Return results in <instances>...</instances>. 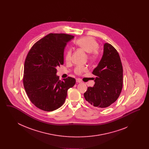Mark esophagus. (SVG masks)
<instances>
[{
    "mask_svg": "<svg viewBox=\"0 0 149 149\" xmlns=\"http://www.w3.org/2000/svg\"><path fill=\"white\" fill-rule=\"evenodd\" d=\"M76 81H77V83H81V82H82L80 80H79V79H76Z\"/></svg>",
    "mask_w": 149,
    "mask_h": 149,
    "instance_id": "34e87169",
    "label": "esophagus"
}]
</instances>
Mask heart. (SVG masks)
<instances>
[{
	"label": "heart",
	"instance_id": "heart-1",
	"mask_svg": "<svg viewBox=\"0 0 149 149\" xmlns=\"http://www.w3.org/2000/svg\"><path fill=\"white\" fill-rule=\"evenodd\" d=\"M76 45L81 49L89 54V58L90 60L93 61L95 60L99 56V51L98 50V43L92 37L88 36L80 38L77 41ZM71 50H69L66 52L65 58L67 62L71 61ZM86 70L87 68L85 66H78L75 69L74 72L77 75H81Z\"/></svg>",
	"mask_w": 149,
	"mask_h": 149
}]
</instances>
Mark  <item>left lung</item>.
I'll return each instance as SVG.
<instances>
[{
	"mask_svg": "<svg viewBox=\"0 0 149 149\" xmlns=\"http://www.w3.org/2000/svg\"><path fill=\"white\" fill-rule=\"evenodd\" d=\"M92 74L95 84L84 93L88 104L97 108H106L118 98L123 86V68L117 50L108 43L98 66Z\"/></svg>",
	"mask_w": 149,
	"mask_h": 149,
	"instance_id": "left-lung-1",
	"label": "left lung"
}]
</instances>
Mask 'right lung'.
I'll use <instances>...</instances> for the list:
<instances>
[{"label":"right lung","mask_w":149,"mask_h":149,"mask_svg":"<svg viewBox=\"0 0 149 149\" xmlns=\"http://www.w3.org/2000/svg\"><path fill=\"white\" fill-rule=\"evenodd\" d=\"M74 37L65 33H49L32 46L24 65L23 83L30 101L38 108L53 111L65 102L68 89L75 85L74 78L60 80L57 68L64 64L67 42Z\"/></svg>","instance_id":"add662e5"}]
</instances>
